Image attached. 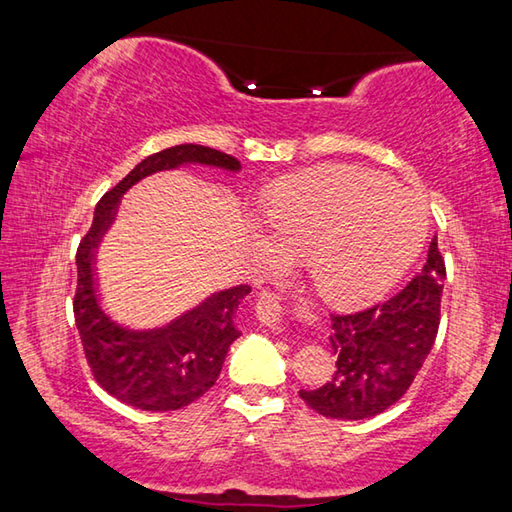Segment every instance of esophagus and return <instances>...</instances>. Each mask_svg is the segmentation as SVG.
Here are the masks:
<instances>
[{
    "mask_svg": "<svg viewBox=\"0 0 512 512\" xmlns=\"http://www.w3.org/2000/svg\"><path fill=\"white\" fill-rule=\"evenodd\" d=\"M255 311H257L259 323H264L266 327L275 329L277 325H280L282 305H280V298H277L275 293H271V291H262V293H259Z\"/></svg>",
    "mask_w": 512,
    "mask_h": 512,
    "instance_id": "1",
    "label": "esophagus"
}]
</instances>
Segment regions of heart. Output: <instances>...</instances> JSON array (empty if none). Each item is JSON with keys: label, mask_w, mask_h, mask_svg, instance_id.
<instances>
[{"label": "heart", "mask_w": 512, "mask_h": 512, "mask_svg": "<svg viewBox=\"0 0 512 512\" xmlns=\"http://www.w3.org/2000/svg\"><path fill=\"white\" fill-rule=\"evenodd\" d=\"M255 248L268 268L300 257L327 305L361 309L391 291L427 239V210L377 171L323 167L282 183L266 201Z\"/></svg>", "instance_id": "obj_1"}]
</instances>
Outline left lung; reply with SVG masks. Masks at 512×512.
<instances>
[{"label": "left lung", "instance_id": "8db88e82", "mask_svg": "<svg viewBox=\"0 0 512 512\" xmlns=\"http://www.w3.org/2000/svg\"><path fill=\"white\" fill-rule=\"evenodd\" d=\"M445 259L431 239L427 264L384 305L332 316L334 377L300 397L334 420H366L409 391L429 357L440 325Z\"/></svg>", "mask_w": 512, "mask_h": 512}]
</instances>
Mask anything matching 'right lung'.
Here are the masks:
<instances>
[{"mask_svg": "<svg viewBox=\"0 0 512 512\" xmlns=\"http://www.w3.org/2000/svg\"><path fill=\"white\" fill-rule=\"evenodd\" d=\"M180 164H205L232 173L241 169L237 158L201 144H178L153 153L103 194L94 210L92 228L76 250L79 282L74 318L85 359L103 391L142 411H178L210 391L228 348L241 336L235 311L250 293L248 284L212 293L169 325L153 329L124 327L101 309L94 282V250L115 219L119 198L142 178Z\"/></svg>", "mask_w": 512, "mask_h": 512, "instance_id": "obj_1", "label": "right lung"}]
</instances>
